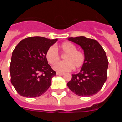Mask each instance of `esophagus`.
I'll return each instance as SVG.
<instances>
[{"label": "esophagus", "mask_w": 122, "mask_h": 122, "mask_svg": "<svg viewBox=\"0 0 122 122\" xmlns=\"http://www.w3.org/2000/svg\"><path fill=\"white\" fill-rule=\"evenodd\" d=\"M64 74V73H59V72H57V75H59V76H63Z\"/></svg>", "instance_id": "obj_1"}]
</instances>
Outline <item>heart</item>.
<instances>
[{"label": "heart", "mask_w": 122, "mask_h": 122, "mask_svg": "<svg viewBox=\"0 0 122 122\" xmlns=\"http://www.w3.org/2000/svg\"><path fill=\"white\" fill-rule=\"evenodd\" d=\"M60 49L63 55L64 62L57 63L60 61V57L57 50L54 46H51L47 50L46 58L48 63L51 65L57 64L54 67L55 70L59 72H66L72 70L74 68L78 70L82 67L86 62V56L83 52L77 50L76 46L70 42H64L60 45Z\"/></svg>", "instance_id": "b5f03b06"}]
</instances>
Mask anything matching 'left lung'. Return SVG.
<instances>
[{
	"mask_svg": "<svg viewBox=\"0 0 122 122\" xmlns=\"http://www.w3.org/2000/svg\"><path fill=\"white\" fill-rule=\"evenodd\" d=\"M68 40L82 48L86 62L79 73L72 74L68 87L79 96L89 97L97 94L107 79L109 62L105 51L95 40L85 36L69 38Z\"/></svg>",
	"mask_w": 122,
	"mask_h": 122,
	"instance_id": "1",
	"label": "left lung"
}]
</instances>
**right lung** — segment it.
I'll return each instance as SVG.
<instances>
[{
    "label": "right lung",
    "instance_id": "obj_1",
    "mask_svg": "<svg viewBox=\"0 0 122 122\" xmlns=\"http://www.w3.org/2000/svg\"><path fill=\"white\" fill-rule=\"evenodd\" d=\"M57 40L40 36L29 37L15 47L10 72L11 82L20 95L37 97L49 89L56 72L48 64L46 53Z\"/></svg>",
    "mask_w": 122,
    "mask_h": 122
}]
</instances>
